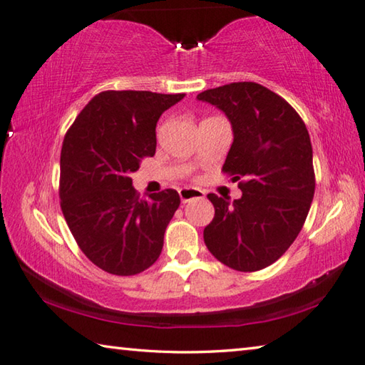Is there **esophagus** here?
Segmentation results:
<instances>
[{
	"mask_svg": "<svg viewBox=\"0 0 365 365\" xmlns=\"http://www.w3.org/2000/svg\"><path fill=\"white\" fill-rule=\"evenodd\" d=\"M178 195H180L182 202H190L191 200H201V197H205V191L200 188H182L178 190Z\"/></svg>",
	"mask_w": 365,
	"mask_h": 365,
	"instance_id": "obj_1",
	"label": "esophagus"
}]
</instances>
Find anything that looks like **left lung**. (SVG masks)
I'll list each match as a JSON object with an SVG mask.
<instances>
[{
    "label": "left lung",
    "instance_id": "8db88e82",
    "mask_svg": "<svg viewBox=\"0 0 365 365\" xmlns=\"http://www.w3.org/2000/svg\"><path fill=\"white\" fill-rule=\"evenodd\" d=\"M232 123L233 143L222 170L240 200L209 193L215 214L205 228L211 255L240 272H256L283 256L301 232L316 190L312 145L298 113L255 82L228 83L196 96Z\"/></svg>",
    "mask_w": 365,
    "mask_h": 365
}]
</instances>
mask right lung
<instances>
[{"label": "right lung", "mask_w": 365, "mask_h": 365, "mask_svg": "<svg viewBox=\"0 0 365 365\" xmlns=\"http://www.w3.org/2000/svg\"><path fill=\"white\" fill-rule=\"evenodd\" d=\"M183 93L103 91L67 130L61 150V209L80 250L114 275H135L158 261L180 206L175 190L140 200L130 174L156 153V123Z\"/></svg>", "instance_id": "obj_1"}]
</instances>
